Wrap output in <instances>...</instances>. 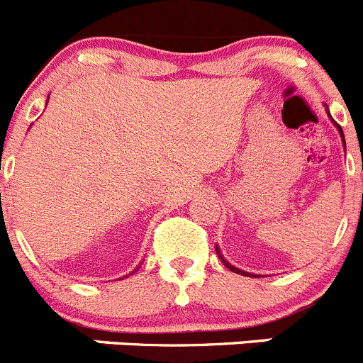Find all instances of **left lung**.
Segmentation results:
<instances>
[{
  "label": "left lung",
  "instance_id": "1",
  "mask_svg": "<svg viewBox=\"0 0 363 363\" xmlns=\"http://www.w3.org/2000/svg\"><path fill=\"white\" fill-rule=\"evenodd\" d=\"M333 122H335V121H333ZM335 125H337L338 133H340V136H342V142H344V147H345V138H344V133H342V128H340V125L337 124V122H335ZM216 252H218L219 259H221V261L225 262V266H227V268H228V270H230V272H234V274H239V275H252V274H248V272H242V270H239V268H235V266H232L230 262H228V261H225V259H223L221 252H219V248H218V247H216Z\"/></svg>",
  "mask_w": 363,
  "mask_h": 363
}]
</instances>
